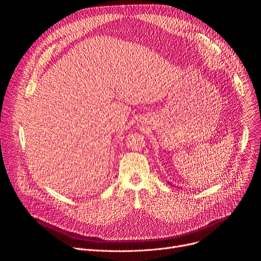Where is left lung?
I'll use <instances>...</instances> for the list:
<instances>
[{
  "label": "left lung",
  "instance_id": "obj_1",
  "mask_svg": "<svg viewBox=\"0 0 261 261\" xmlns=\"http://www.w3.org/2000/svg\"><path fill=\"white\" fill-rule=\"evenodd\" d=\"M168 182H169V181H168Z\"/></svg>",
  "mask_w": 261,
  "mask_h": 261
}]
</instances>
